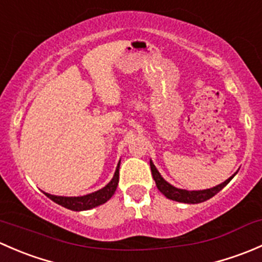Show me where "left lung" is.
Wrapping results in <instances>:
<instances>
[{
    "label": "left lung",
    "instance_id": "obj_1",
    "mask_svg": "<svg viewBox=\"0 0 262 262\" xmlns=\"http://www.w3.org/2000/svg\"><path fill=\"white\" fill-rule=\"evenodd\" d=\"M149 166H150V171H152V176L153 180L156 182V186L157 189L165 195L167 199L175 200V202L179 203H185V204H198V203H203L205 200L210 199L213 198L214 195L218 194L232 179L236 176L237 172H234L233 175L231 176L229 179H227L226 181L222 182V184L216 185V186L210 187V189H205V190H185V189H179V187H175L173 185L168 184L165 179L161 176V173L158 172V170L156 168V166L153 165L152 160L149 161Z\"/></svg>",
    "mask_w": 262,
    "mask_h": 262
}]
</instances>
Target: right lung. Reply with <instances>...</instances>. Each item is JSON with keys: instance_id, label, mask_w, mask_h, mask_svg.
<instances>
[{"instance_id": "add662e5", "label": "right lung", "mask_w": 262, "mask_h": 262, "mask_svg": "<svg viewBox=\"0 0 262 262\" xmlns=\"http://www.w3.org/2000/svg\"><path fill=\"white\" fill-rule=\"evenodd\" d=\"M119 167H120V162L116 166V170L114 176H113L112 181L107 185H105L102 189L97 190V191L91 192V194L83 195V196H58V195H52L48 192H44L50 200H53L57 204L62 205V207L67 208V209L75 210V212H82V210H89L92 208H96L99 205L106 203L110 198L114 195L116 187H118L119 182Z\"/></svg>"}]
</instances>
